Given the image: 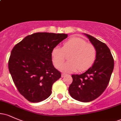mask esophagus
<instances>
[{
    "label": "esophagus",
    "instance_id": "obj_1",
    "mask_svg": "<svg viewBox=\"0 0 121 121\" xmlns=\"http://www.w3.org/2000/svg\"><path fill=\"white\" fill-rule=\"evenodd\" d=\"M66 75H67L66 74H65V73H62V74H61V77H65V76H66Z\"/></svg>",
    "mask_w": 121,
    "mask_h": 121
}]
</instances>
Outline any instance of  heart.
Listing matches in <instances>:
<instances>
[{
    "label": "heart",
    "mask_w": 121,
    "mask_h": 121,
    "mask_svg": "<svg viewBox=\"0 0 121 121\" xmlns=\"http://www.w3.org/2000/svg\"><path fill=\"white\" fill-rule=\"evenodd\" d=\"M69 61L62 66L61 69L66 72H76L78 69L84 71L93 64L97 57V49L91 43L80 37H73L63 44L61 47H54L51 52L53 63L59 68L69 55Z\"/></svg>",
    "instance_id": "heart-1"
}]
</instances>
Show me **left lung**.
<instances>
[{
	"instance_id": "8db88e82",
	"label": "left lung",
	"mask_w": 121,
	"mask_h": 121,
	"mask_svg": "<svg viewBox=\"0 0 121 121\" xmlns=\"http://www.w3.org/2000/svg\"><path fill=\"white\" fill-rule=\"evenodd\" d=\"M97 49L93 65L81 74L72 75L73 81L69 87L70 96L83 102H91L100 96L109 84L114 69V59L105 43L85 34Z\"/></svg>"
}]
</instances>
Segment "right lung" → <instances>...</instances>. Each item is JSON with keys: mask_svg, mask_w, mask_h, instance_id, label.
<instances>
[{"mask_svg": "<svg viewBox=\"0 0 121 121\" xmlns=\"http://www.w3.org/2000/svg\"><path fill=\"white\" fill-rule=\"evenodd\" d=\"M67 34L37 32L26 36L12 49L8 69L19 93L31 102L51 95L52 85L61 77L54 67L51 52Z\"/></svg>", "mask_w": 121, "mask_h": 121, "instance_id": "obj_1", "label": "right lung"}]
</instances>
